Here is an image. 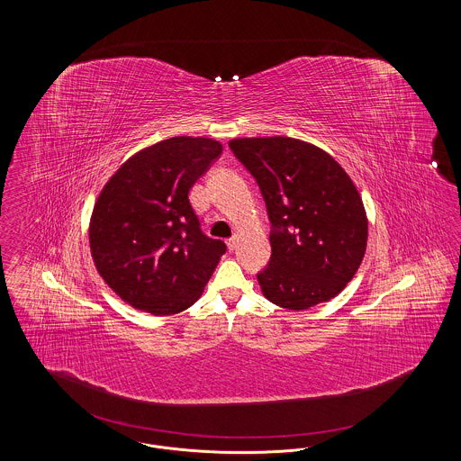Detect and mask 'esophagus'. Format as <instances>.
Listing matches in <instances>:
<instances>
[{"instance_id":"obj_1","label":"esophagus","mask_w":461,"mask_h":461,"mask_svg":"<svg viewBox=\"0 0 461 461\" xmlns=\"http://www.w3.org/2000/svg\"><path fill=\"white\" fill-rule=\"evenodd\" d=\"M237 237H231V239H228V240H226V245H228V249H230V250H235V247H237Z\"/></svg>"}]
</instances>
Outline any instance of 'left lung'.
<instances>
[{
  "label": "left lung",
  "instance_id": "obj_1",
  "mask_svg": "<svg viewBox=\"0 0 461 461\" xmlns=\"http://www.w3.org/2000/svg\"><path fill=\"white\" fill-rule=\"evenodd\" d=\"M228 145L256 179L271 224V258L258 273L264 295L294 311L335 297L356 275L368 239L351 177L327 152L294 138Z\"/></svg>",
  "mask_w": 461,
  "mask_h": 461
}]
</instances>
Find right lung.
I'll list each match as a JSON object with an SVG mask.
<instances>
[{"label": "right lung", "mask_w": 461, "mask_h": 461, "mask_svg": "<svg viewBox=\"0 0 461 461\" xmlns=\"http://www.w3.org/2000/svg\"><path fill=\"white\" fill-rule=\"evenodd\" d=\"M221 152L209 138H169L132 155L102 190L89 224L93 261L132 307L176 314L212 276L226 245L202 231L188 192Z\"/></svg>", "instance_id": "right-lung-1"}]
</instances>
